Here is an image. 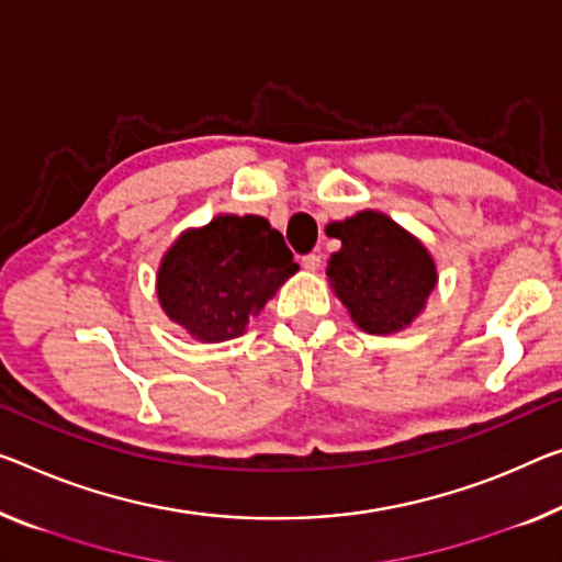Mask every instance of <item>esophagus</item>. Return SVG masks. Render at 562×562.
<instances>
[{
    "label": "esophagus",
    "instance_id": "esophagus-1",
    "mask_svg": "<svg viewBox=\"0 0 562 562\" xmlns=\"http://www.w3.org/2000/svg\"><path fill=\"white\" fill-rule=\"evenodd\" d=\"M301 266H304L306 271L314 273V271L322 269V256H316V254H308V256L301 258Z\"/></svg>",
    "mask_w": 562,
    "mask_h": 562
}]
</instances>
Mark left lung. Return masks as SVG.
<instances>
[{"mask_svg":"<svg viewBox=\"0 0 562 562\" xmlns=\"http://www.w3.org/2000/svg\"><path fill=\"white\" fill-rule=\"evenodd\" d=\"M341 248L326 279L361 331L390 336L412 326L427 306L439 273L427 246L382 211H359L326 226Z\"/></svg>","mask_w":562,"mask_h":562,"instance_id":"left-lung-1","label":"left lung"}]
</instances>
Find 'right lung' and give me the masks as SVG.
<instances>
[{
	"instance_id": "1",
	"label": "right lung",
	"mask_w": 562,
	"mask_h": 562,
	"mask_svg": "<svg viewBox=\"0 0 562 562\" xmlns=\"http://www.w3.org/2000/svg\"><path fill=\"white\" fill-rule=\"evenodd\" d=\"M296 271L269 221L221 213L172 240L160 258L155 291L172 324L195 341L218 344L244 334Z\"/></svg>"
}]
</instances>
